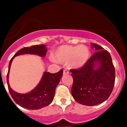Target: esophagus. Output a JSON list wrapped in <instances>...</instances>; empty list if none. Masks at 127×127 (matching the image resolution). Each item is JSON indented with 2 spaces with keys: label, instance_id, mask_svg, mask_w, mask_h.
I'll return each mask as SVG.
<instances>
[{
  "label": "esophagus",
  "instance_id": "esophagus-1",
  "mask_svg": "<svg viewBox=\"0 0 127 127\" xmlns=\"http://www.w3.org/2000/svg\"><path fill=\"white\" fill-rule=\"evenodd\" d=\"M69 74V71H67V69L63 70V75H66V74Z\"/></svg>",
  "mask_w": 127,
  "mask_h": 127
}]
</instances>
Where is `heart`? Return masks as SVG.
I'll return each instance as SVG.
<instances>
[{"mask_svg":"<svg viewBox=\"0 0 127 127\" xmlns=\"http://www.w3.org/2000/svg\"><path fill=\"white\" fill-rule=\"evenodd\" d=\"M90 52L84 45H62L53 55V59L60 63H67L72 68H80L88 61Z\"/></svg>","mask_w":127,"mask_h":127,"instance_id":"heart-1","label":"heart"}]
</instances>
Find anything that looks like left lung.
I'll list each match as a JSON object with an SVG mask.
<instances>
[{"label":"left lung","instance_id":"obj_1","mask_svg":"<svg viewBox=\"0 0 127 127\" xmlns=\"http://www.w3.org/2000/svg\"><path fill=\"white\" fill-rule=\"evenodd\" d=\"M91 45L96 52L81 68L70 70L73 78L72 95L77 102L85 106L105 101L113 90L116 78L110 53L99 45L91 43Z\"/></svg>","mask_w":127,"mask_h":127}]
</instances>
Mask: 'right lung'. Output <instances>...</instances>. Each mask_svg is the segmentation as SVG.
Instances as JSON below:
<instances>
[{"mask_svg": "<svg viewBox=\"0 0 127 127\" xmlns=\"http://www.w3.org/2000/svg\"><path fill=\"white\" fill-rule=\"evenodd\" d=\"M45 47V45H39L24 47L15 53L9 63L8 71L7 75L9 92L15 103L24 108L37 110L48 106L52 103L55 96L56 87L60 82L63 71L61 69L55 74L45 72L42 79L36 87L26 94H20L13 90L8 84V74L11 62L15 56L23 54L37 55L44 57L47 52Z\"/></svg>", "mask_w": 127, "mask_h": 127, "instance_id": "add662e5", "label": "right lung"}]
</instances>
